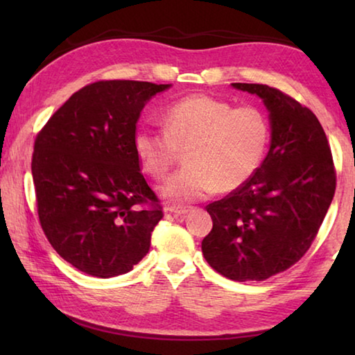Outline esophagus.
<instances>
[{
  "instance_id": "esophagus-1",
  "label": "esophagus",
  "mask_w": 355,
  "mask_h": 355,
  "mask_svg": "<svg viewBox=\"0 0 355 355\" xmlns=\"http://www.w3.org/2000/svg\"><path fill=\"white\" fill-rule=\"evenodd\" d=\"M167 211L172 213L173 216H184L189 211V207H180V205H171L167 207Z\"/></svg>"
}]
</instances>
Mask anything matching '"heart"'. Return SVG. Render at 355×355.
<instances>
[{"label": "heart", "instance_id": "1", "mask_svg": "<svg viewBox=\"0 0 355 355\" xmlns=\"http://www.w3.org/2000/svg\"><path fill=\"white\" fill-rule=\"evenodd\" d=\"M163 123L164 130H137L135 152L150 177L163 178L188 150V167L159 186L161 197L172 203L241 188L261 166L271 139L269 119L260 107H235L208 95L177 100L167 106Z\"/></svg>", "mask_w": 355, "mask_h": 355}]
</instances>
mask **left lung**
<instances>
[{"label":"left lung","instance_id":"1","mask_svg":"<svg viewBox=\"0 0 355 355\" xmlns=\"http://www.w3.org/2000/svg\"><path fill=\"white\" fill-rule=\"evenodd\" d=\"M232 86L263 100L271 147L250 180L207 207L213 228L202 252L224 277L260 282L310 249L332 203L336 173L326 133L307 106L266 84Z\"/></svg>","mask_w":355,"mask_h":355}]
</instances>
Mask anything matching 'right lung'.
<instances>
[{
    "mask_svg": "<svg viewBox=\"0 0 355 355\" xmlns=\"http://www.w3.org/2000/svg\"><path fill=\"white\" fill-rule=\"evenodd\" d=\"M169 87L87 84L35 137L31 171L42 230L81 272L116 277L147 255L163 207L141 172L136 123L147 101Z\"/></svg>",
    "mask_w": 355,
    "mask_h": 355,
    "instance_id": "1",
    "label": "right lung"
}]
</instances>
